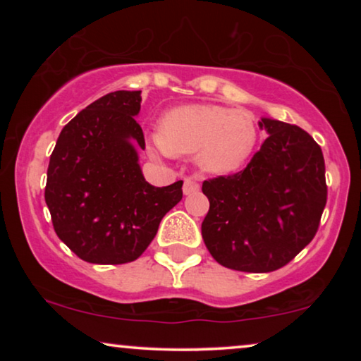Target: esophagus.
Listing matches in <instances>:
<instances>
[{
  "instance_id": "1",
  "label": "esophagus",
  "mask_w": 361,
  "mask_h": 361,
  "mask_svg": "<svg viewBox=\"0 0 361 361\" xmlns=\"http://www.w3.org/2000/svg\"><path fill=\"white\" fill-rule=\"evenodd\" d=\"M200 185L199 182H197L195 179H185L184 180V195H190V194H195V192H199Z\"/></svg>"
}]
</instances>
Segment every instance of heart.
<instances>
[{"label":"heart","instance_id":"obj_1","mask_svg":"<svg viewBox=\"0 0 361 361\" xmlns=\"http://www.w3.org/2000/svg\"><path fill=\"white\" fill-rule=\"evenodd\" d=\"M258 131L245 111L216 105H184L162 116L157 151L197 154L200 167L212 174L238 171L255 151Z\"/></svg>","mask_w":361,"mask_h":361}]
</instances>
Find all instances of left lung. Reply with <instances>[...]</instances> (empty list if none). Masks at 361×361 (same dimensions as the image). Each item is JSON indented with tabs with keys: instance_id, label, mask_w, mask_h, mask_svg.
I'll return each instance as SVG.
<instances>
[{
	"instance_id": "left-lung-1",
	"label": "left lung",
	"mask_w": 361,
	"mask_h": 361,
	"mask_svg": "<svg viewBox=\"0 0 361 361\" xmlns=\"http://www.w3.org/2000/svg\"><path fill=\"white\" fill-rule=\"evenodd\" d=\"M268 133L243 171L202 184V238L216 263L245 273L288 264L317 233L327 202L322 149L302 128L261 118Z\"/></svg>"
}]
</instances>
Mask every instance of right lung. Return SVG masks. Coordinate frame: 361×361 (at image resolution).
I'll list each match as a JSON object with an SVG mask.
<instances>
[{
  "instance_id": "1",
  "label": "right lung",
  "mask_w": 361,
  "mask_h": 361,
  "mask_svg": "<svg viewBox=\"0 0 361 361\" xmlns=\"http://www.w3.org/2000/svg\"><path fill=\"white\" fill-rule=\"evenodd\" d=\"M141 92L98 98L63 126L47 169L46 204L59 238L93 264L140 258L167 212L182 199V180L146 182L137 151Z\"/></svg>"
}]
</instances>
